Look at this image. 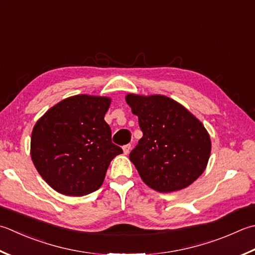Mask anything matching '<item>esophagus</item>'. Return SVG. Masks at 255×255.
Here are the masks:
<instances>
[{
  "label": "esophagus",
  "instance_id": "obj_1",
  "mask_svg": "<svg viewBox=\"0 0 255 255\" xmlns=\"http://www.w3.org/2000/svg\"><path fill=\"white\" fill-rule=\"evenodd\" d=\"M130 149H131L130 143H127V144H125V146H123V150H124L125 154H128L129 151H130Z\"/></svg>",
  "mask_w": 255,
  "mask_h": 255
}]
</instances>
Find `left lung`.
Here are the masks:
<instances>
[{
	"label": "left lung",
	"instance_id": "8db88e82",
	"mask_svg": "<svg viewBox=\"0 0 255 255\" xmlns=\"http://www.w3.org/2000/svg\"><path fill=\"white\" fill-rule=\"evenodd\" d=\"M126 101L142 131L129 153L142 181L156 191L172 192L197 180L211 151L203 125L180 104L161 95L129 94Z\"/></svg>",
	"mask_w": 255,
	"mask_h": 255
}]
</instances>
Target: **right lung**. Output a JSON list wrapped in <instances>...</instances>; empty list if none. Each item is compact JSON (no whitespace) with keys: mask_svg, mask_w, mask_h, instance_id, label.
Segmentation results:
<instances>
[{"mask_svg":"<svg viewBox=\"0 0 255 255\" xmlns=\"http://www.w3.org/2000/svg\"><path fill=\"white\" fill-rule=\"evenodd\" d=\"M111 99L77 95L55 105L35 125L31 157L54 190L82 197L102 186L109 163L123 149L105 122Z\"/></svg>","mask_w":255,"mask_h":255,"instance_id":"right-lung-1","label":"right lung"}]
</instances>
